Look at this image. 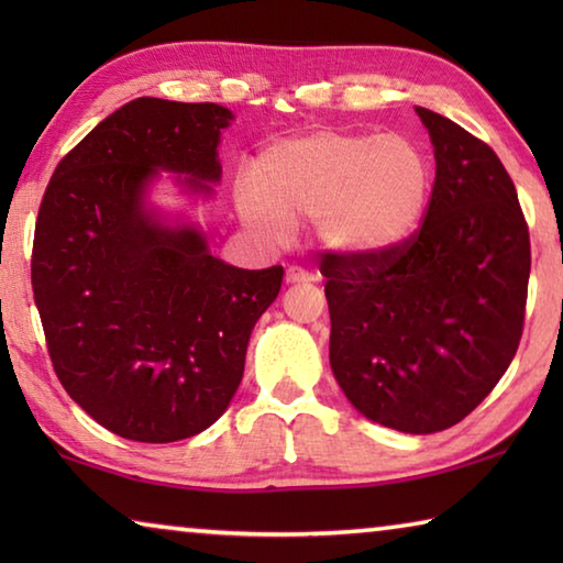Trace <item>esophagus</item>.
<instances>
[{"label":"esophagus","mask_w":563,"mask_h":563,"mask_svg":"<svg viewBox=\"0 0 563 563\" xmlns=\"http://www.w3.org/2000/svg\"><path fill=\"white\" fill-rule=\"evenodd\" d=\"M316 280V275L308 273L305 268H298V265H290L288 273H285V283H312Z\"/></svg>","instance_id":"1"}]
</instances>
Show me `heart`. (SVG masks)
<instances>
[{
	"label": "heart",
	"mask_w": 563,
	"mask_h": 563,
	"mask_svg": "<svg viewBox=\"0 0 563 563\" xmlns=\"http://www.w3.org/2000/svg\"><path fill=\"white\" fill-rule=\"evenodd\" d=\"M432 190L424 151L399 133L318 129L265 148L235 188L243 223L273 243L318 221L330 251L375 258L417 233Z\"/></svg>",
	"instance_id": "heart-1"
}]
</instances>
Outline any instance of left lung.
<instances>
[{"mask_svg":"<svg viewBox=\"0 0 563 563\" xmlns=\"http://www.w3.org/2000/svg\"><path fill=\"white\" fill-rule=\"evenodd\" d=\"M437 174L419 231L375 258L325 253L330 367L360 415L432 434L472 412L517 355L531 271L517 188L494 151L417 107Z\"/></svg>","mask_w":563,"mask_h":563,"instance_id":"1","label":"left lung"}]
</instances>
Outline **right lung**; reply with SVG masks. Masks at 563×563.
I'll use <instances>...</instances> for the list:
<instances>
[{"label":"right lung","instance_id":"obj_1","mask_svg":"<svg viewBox=\"0 0 563 563\" xmlns=\"http://www.w3.org/2000/svg\"><path fill=\"white\" fill-rule=\"evenodd\" d=\"M231 121L218 103L133 99L59 161L42 198L32 288L54 373L123 440L164 444L208 430L280 292L283 265H228L196 225H170L146 203L161 170L211 196Z\"/></svg>","mask_w":563,"mask_h":563}]
</instances>
